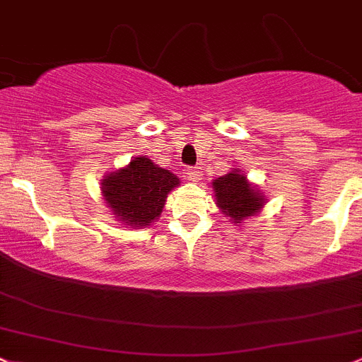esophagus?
Segmentation results:
<instances>
[{"label": "esophagus", "instance_id": "1", "mask_svg": "<svg viewBox=\"0 0 362 362\" xmlns=\"http://www.w3.org/2000/svg\"><path fill=\"white\" fill-rule=\"evenodd\" d=\"M186 176H188V180L192 181H200L202 180V167L200 165L189 167V169H186Z\"/></svg>", "mask_w": 362, "mask_h": 362}]
</instances>
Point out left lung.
<instances>
[{"label": "left lung", "instance_id": "8db88e82", "mask_svg": "<svg viewBox=\"0 0 362 362\" xmlns=\"http://www.w3.org/2000/svg\"><path fill=\"white\" fill-rule=\"evenodd\" d=\"M214 189L216 206L232 223H242L262 211L264 202L263 193L247 181V177L238 169L218 177L211 182Z\"/></svg>", "mask_w": 362, "mask_h": 362}]
</instances>
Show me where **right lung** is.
Masks as SVG:
<instances>
[{
    "instance_id": "right-lung-1",
    "label": "right lung",
    "mask_w": 362,
    "mask_h": 362,
    "mask_svg": "<svg viewBox=\"0 0 362 362\" xmlns=\"http://www.w3.org/2000/svg\"><path fill=\"white\" fill-rule=\"evenodd\" d=\"M177 185L176 174L155 165L146 156H134L129 165L104 176L100 192L118 221L146 228L158 219L167 195Z\"/></svg>"
}]
</instances>
